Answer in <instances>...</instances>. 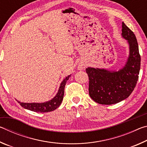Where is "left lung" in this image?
Listing matches in <instances>:
<instances>
[{
  "mask_svg": "<svg viewBox=\"0 0 147 147\" xmlns=\"http://www.w3.org/2000/svg\"><path fill=\"white\" fill-rule=\"evenodd\" d=\"M122 37L129 44V56L123 68L117 71L88 67L89 94L93 100L100 104L110 105L127 98L132 93L138 80L141 56L135 34L123 22Z\"/></svg>",
  "mask_w": 147,
  "mask_h": 147,
  "instance_id": "8db88e82",
  "label": "left lung"
}]
</instances>
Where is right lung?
I'll return each mask as SVG.
<instances>
[{
	"label": "right lung",
	"instance_id": "obj_1",
	"mask_svg": "<svg viewBox=\"0 0 147 147\" xmlns=\"http://www.w3.org/2000/svg\"><path fill=\"white\" fill-rule=\"evenodd\" d=\"M70 76L71 75L67 76L61 82L58 93L56 94V96H54L53 99H51V100H49L43 103H24L21 102L19 101L17 102H18L20 104V105L22 107H23L24 108L35 111V112L45 113L55 110L56 108H58L62 100H63L65 86L67 81L68 80Z\"/></svg>",
	"mask_w": 147,
	"mask_h": 147
}]
</instances>
